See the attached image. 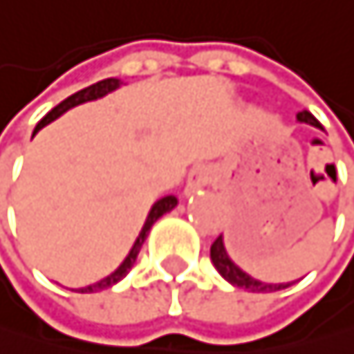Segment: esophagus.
I'll use <instances>...</instances> for the list:
<instances>
[{
    "mask_svg": "<svg viewBox=\"0 0 354 354\" xmlns=\"http://www.w3.org/2000/svg\"><path fill=\"white\" fill-rule=\"evenodd\" d=\"M209 176H212V171L205 165L194 167L192 174H189V178H187V187H185V192H187V194L198 192L201 187H205V185L209 183Z\"/></svg>",
    "mask_w": 354,
    "mask_h": 354,
    "instance_id": "esophagus-1",
    "label": "esophagus"
}]
</instances>
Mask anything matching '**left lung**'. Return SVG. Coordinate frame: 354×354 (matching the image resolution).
<instances>
[{
  "mask_svg": "<svg viewBox=\"0 0 354 354\" xmlns=\"http://www.w3.org/2000/svg\"><path fill=\"white\" fill-rule=\"evenodd\" d=\"M297 118H299V122H308V124H313V127H322L317 118L310 111H301ZM209 257H212L214 268L221 272L223 279L230 281V283L236 286V288L250 290V292H277V290H283V288L290 286V283H263V281H257V279H252L250 274H245V272H243L241 268H236V266L232 263V259L227 257V252H225V245H223V236H216V241L212 243Z\"/></svg>",
  "mask_w": 354,
  "mask_h": 354,
  "instance_id": "1",
  "label": "left lung"
}]
</instances>
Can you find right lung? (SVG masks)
Listing matches in <instances>:
<instances>
[{"label": "right lung", "mask_w": 354, "mask_h": 354, "mask_svg": "<svg viewBox=\"0 0 354 354\" xmlns=\"http://www.w3.org/2000/svg\"><path fill=\"white\" fill-rule=\"evenodd\" d=\"M118 86H120V80L109 77V80H100V82L91 84V86H86V88H82V91H77V93H73V95H68V97L64 100V102H59L57 106H53L44 118H41V120L37 122V127H35V131H39V129L44 127V124H48L50 120H55V118L64 113L66 109L75 106V104H82V102H88V100L102 97L104 93H109V91H113V88H118ZM176 203H178V201H176V196H165V198H160L158 203H156L153 207H151V212H149V216H147V221H145V227H142V232H140V236L136 239L131 252H129V257L122 261V266L118 268V270L113 272V274H109L106 279L97 281V283L86 286V288H80V292H97V290H106V288H111L113 283H118L120 279H124V277H127V272L131 270V266L136 263V257H138V252H140V248H142V243H145V239H147V234H149L151 225L162 216V214H167L169 209H174V207H176Z\"/></svg>", "instance_id": "obj_1"}]
</instances>
